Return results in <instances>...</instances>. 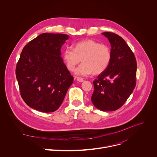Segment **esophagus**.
<instances>
[{"label": "esophagus", "instance_id": "34e87169", "mask_svg": "<svg viewBox=\"0 0 157 157\" xmlns=\"http://www.w3.org/2000/svg\"><path fill=\"white\" fill-rule=\"evenodd\" d=\"M77 81H79V82H83L84 81V79H82V78H77Z\"/></svg>", "mask_w": 157, "mask_h": 157}]
</instances>
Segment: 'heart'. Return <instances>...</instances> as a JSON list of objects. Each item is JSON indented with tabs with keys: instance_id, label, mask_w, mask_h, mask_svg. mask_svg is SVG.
<instances>
[{
	"instance_id": "b5f03b06",
	"label": "heart",
	"mask_w": 157,
	"mask_h": 157,
	"mask_svg": "<svg viewBox=\"0 0 157 157\" xmlns=\"http://www.w3.org/2000/svg\"><path fill=\"white\" fill-rule=\"evenodd\" d=\"M111 52L105 44L87 39L73 44V50L66 49L63 54V60L66 68L70 71L82 63L75 70L78 76L99 75L107 68L111 61Z\"/></svg>"
}]
</instances>
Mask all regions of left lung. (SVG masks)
I'll list each match as a JSON object with an SVG mask.
<instances>
[{"label": "left lung", "mask_w": 157, "mask_h": 157, "mask_svg": "<svg viewBox=\"0 0 157 157\" xmlns=\"http://www.w3.org/2000/svg\"><path fill=\"white\" fill-rule=\"evenodd\" d=\"M102 35L110 42L112 57L108 68L93 82L91 101L102 111H114L123 105L136 87L137 62L122 37L111 32Z\"/></svg>", "instance_id": "1"}]
</instances>
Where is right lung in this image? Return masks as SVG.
<instances>
[{
  "instance_id": "add662e5",
  "label": "right lung",
  "mask_w": 157,
  "mask_h": 157,
  "mask_svg": "<svg viewBox=\"0 0 157 157\" xmlns=\"http://www.w3.org/2000/svg\"><path fill=\"white\" fill-rule=\"evenodd\" d=\"M69 36L44 33L22 50L16 66L20 94L30 107L53 113L62 104L73 77L63 62L61 49Z\"/></svg>"
}]
</instances>
